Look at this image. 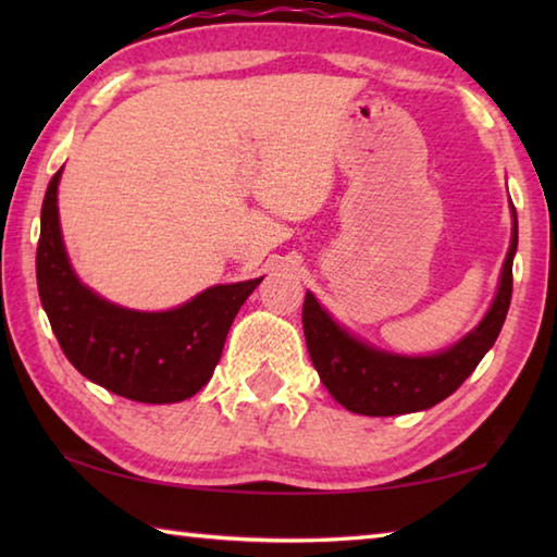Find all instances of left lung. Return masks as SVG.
Instances as JSON below:
<instances>
[{"label":"left lung","instance_id":"obj_1","mask_svg":"<svg viewBox=\"0 0 557 557\" xmlns=\"http://www.w3.org/2000/svg\"><path fill=\"white\" fill-rule=\"evenodd\" d=\"M513 233L508 256L504 260L502 282L486 317L474 332L459 338L447 351L432 356H400L358 342L346 329L338 326L322 309L312 292H307L301 324L314 369L324 388L346 410L371 418H388L428 410L449 398L484 354L494 346L511 305L513 289V256L518 248V219L511 203Z\"/></svg>","mask_w":557,"mask_h":557}]
</instances>
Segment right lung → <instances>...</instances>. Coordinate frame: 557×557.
<instances>
[{
    "mask_svg": "<svg viewBox=\"0 0 557 557\" xmlns=\"http://www.w3.org/2000/svg\"><path fill=\"white\" fill-rule=\"evenodd\" d=\"M59 178L61 169L41 206L36 282L65 358L122 398L154 405L191 398L211 381L233 319L262 277L209 287L166 312L112 305L75 277L65 256L55 206Z\"/></svg>",
    "mask_w": 557,
    "mask_h": 557,
    "instance_id": "obj_1",
    "label": "right lung"
}]
</instances>
